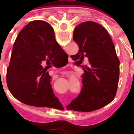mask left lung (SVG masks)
Listing matches in <instances>:
<instances>
[{
	"label": "left lung",
	"mask_w": 134,
	"mask_h": 134,
	"mask_svg": "<svg viewBox=\"0 0 134 134\" xmlns=\"http://www.w3.org/2000/svg\"><path fill=\"white\" fill-rule=\"evenodd\" d=\"M73 40L79 50L71 58L83 68L82 87L66 109L83 112L99 109L114 99L118 90L119 60L115 46L107 30L93 21L76 26ZM84 59H88V66L81 64Z\"/></svg>",
	"instance_id": "8db88e82"
}]
</instances>
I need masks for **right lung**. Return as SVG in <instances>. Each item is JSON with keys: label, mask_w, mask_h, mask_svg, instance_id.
Segmentation results:
<instances>
[{"label": "right lung", "mask_w": 134, "mask_h": 134, "mask_svg": "<svg viewBox=\"0 0 134 134\" xmlns=\"http://www.w3.org/2000/svg\"><path fill=\"white\" fill-rule=\"evenodd\" d=\"M64 55H68L55 41L49 23L41 20L28 23L16 37L7 70L10 93L26 105L54 108L59 100L47 70ZM45 63L48 66L43 68Z\"/></svg>", "instance_id": "add662e5"}]
</instances>
